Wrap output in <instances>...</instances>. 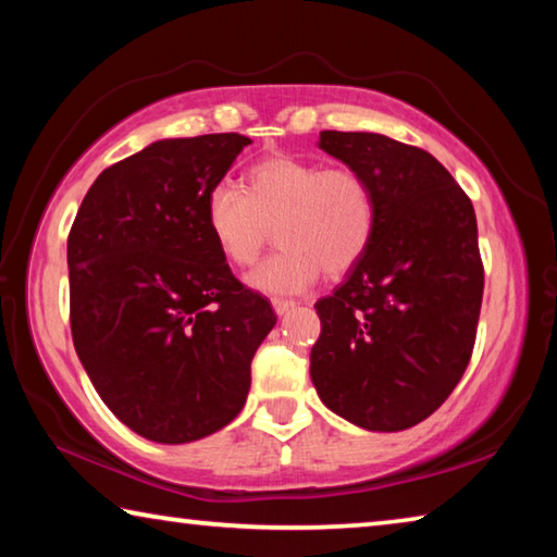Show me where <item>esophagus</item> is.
I'll return each instance as SVG.
<instances>
[{
	"label": "esophagus",
	"mask_w": 557,
	"mask_h": 557,
	"mask_svg": "<svg viewBox=\"0 0 557 557\" xmlns=\"http://www.w3.org/2000/svg\"><path fill=\"white\" fill-rule=\"evenodd\" d=\"M272 310H275L280 317H285L289 310H295V302H289V299H272Z\"/></svg>",
	"instance_id": "1"
}]
</instances>
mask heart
<instances>
[{
	"mask_svg": "<svg viewBox=\"0 0 557 557\" xmlns=\"http://www.w3.org/2000/svg\"><path fill=\"white\" fill-rule=\"evenodd\" d=\"M202 223L220 258L247 268L275 227L280 252L245 277L268 295L302 293L324 270L349 272L364 258L376 225L372 185L351 168H322L295 156H268L245 173V193L233 183L208 190Z\"/></svg>",
	"mask_w": 557,
	"mask_h": 557,
	"instance_id": "obj_1",
	"label": "heart"
}]
</instances>
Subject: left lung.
<instances>
[{
    "instance_id": "1",
    "label": "left lung",
    "mask_w": 557,
    "mask_h": 557,
    "mask_svg": "<svg viewBox=\"0 0 557 557\" xmlns=\"http://www.w3.org/2000/svg\"><path fill=\"white\" fill-rule=\"evenodd\" d=\"M317 146L372 185L376 225L344 285L314 305L312 384L359 429H411L448 399L473 351L483 299L473 206L421 148L361 131H322Z\"/></svg>"
}]
</instances>
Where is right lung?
<instances>
[{
	"label": "right lung",
	"mask_w": 557,
	"mask_h": 557,
	"mask_svg": "<svg viewBox=\"0 0 557 557\" xmlns=\"http://www.w3.org/2000/svg\"><path fill=\"white\" fill-rule=\"evenodd\" d=\"M250 138L153 140L94 181L69 233L72 337L94 389L138 436L227 426L277 317L210 243L202 206Z\"/></svg>",
	"instance_id": "right-lung-1"
}]
</instances>
